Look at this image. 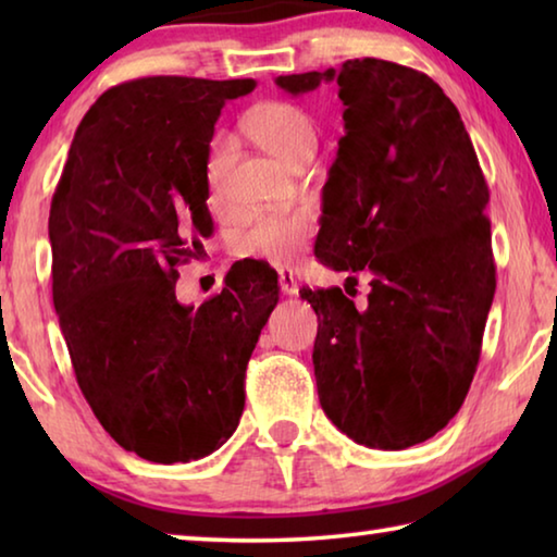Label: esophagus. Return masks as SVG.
<instances>
[{"instance_id":"obj_1","label":"esophagus","mask_w":557,"mask_h":557,"mask_svg":"<svg viewBox=\"0 0 557 557\" xmlns=\"http://www.w3.org/2000/svg\"><path fill=\"white\" fill-rule=\"evenodd\" d=\"M280 289L282 295L287 297H297L299 295V282H297V275L287 268L280 270Z\"/></svg>"}]
</instances>
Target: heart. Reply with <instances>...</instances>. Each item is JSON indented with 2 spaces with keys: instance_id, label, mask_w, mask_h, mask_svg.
I'll return each mask as SVG.
<instances>
[{
  "instance_id": "heart-1",
  "label": "heart",
  "mask_w": 557,
  "mask_h": 557,
  "mask_svg": "<svg viewBox=\"0 0 557 557\" xmlns=\"http://www.w3.org/2000/svg\"><path fill=\"white\" fill-rule=\"evenodd\" d=\"M245 132L252 143L292 166L305 154L314 152L317 129L312 117L292 102H262L245 117ZM228 139H215L206 159V178L213 194L221 191L228 169ZM314 231L312 215L305 211L285 215H260L252 219L233 240L238 258H256L268 262H289L299 256Z\"/></svg>"
}]
</instances>
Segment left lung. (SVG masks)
<instances>
[{
  "label": "left lung",
  "mask_w": 557,
  "mask_h": 557,
  "mask_svg": "<svg viewBox=\"0 0 557 557\" xmlns=\"http://www.w3.org/2000/svg\"><path fill=\"white\" fill-rule=\"evenodd\" d=\"M332 81L344 137L314 252L338 272H371V292L366 309L338 287L301 292L319 319V403L358 445L405 449L455 418L474 379L496 292L488 188L459 110L430 75L354 59L275 78L292 96Z\"/></svg>",
  "instance_id": "8db88e82"
}]
</instances>
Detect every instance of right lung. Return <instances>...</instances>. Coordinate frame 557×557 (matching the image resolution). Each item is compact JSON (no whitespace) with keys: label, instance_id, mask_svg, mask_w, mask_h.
Here are the masks:
<instances>
[{"label":"right lung","instance_id":"obj_1","mask_svg":"<svg viewBox=\"0 0 557 557\" xmlns=\"http://www.w3.org/2000/svg\"><path fill=\"white\" fill-rule=\"evenodd\" d=\"M252 88L184 75L110 88L75 129L51 201L53 307L75 381L108 435L157 465L201 459L233 435L280 299L275 270L258 260L199 309L174 292L176 268L213 233V127Z\"/></svg>","mask_w":557,"mask_h":557}]
</instances>
